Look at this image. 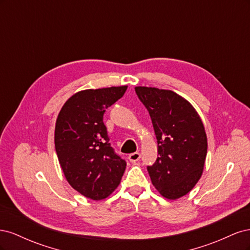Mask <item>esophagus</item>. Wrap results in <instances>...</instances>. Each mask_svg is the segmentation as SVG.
<instances>
[{
	"mask_svg": "<svg viewBox=\"0 0 250 250\" xmlns=\"http://www.w3.org/2000/svg\"><path fill=\"white\" fill-rule=\"evenodd\" d=\"M128 158H129V161L131 162V163H135V162H138L140 158H141V154L139 153V152H134V153H131V154H129V156H128Z\"/></svg>",
	"mask_w": 250,
	"mask_h": 250,
	"instance_id": "esophagus-1",
	"label": "esophagus"
}]
</instances>
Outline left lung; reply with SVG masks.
Wrapping results in <instances>:
<instances>
[{"label": "left lung", "instance_id": "left-lung-1", "mask_svg": "<svg viewBox=\"0 0 250 250\" xmlns=\"http://www.w3.org/2000/svg\"><path fill=\"white\" fill-rule=\"evenodd\" d=\"M152 121L158 157L147 170L164 197L175 200L200 179L208 152L202 121L191 103L169 89L134 88Z\"/></svg>", "mask_w": 250, "mask_h": 250}]
</instances>
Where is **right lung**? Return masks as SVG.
<instances>
[{"label": "right lung", "mask_w": 250, "mask_h": 250, "mask_svg": "<svg viewBox=\"0 0 250 250\" xmlns=\"http://www.w3.org/2000/svg\"><path fill=\"white\" fill-rule=\"evenodd\" d=\"M127 86L85 89L73 95L60 110L55 126V150L73 188L93 200L116 190L126 162L109 143L104 112L123 97Z\"/></svg>", "instance_id": "right-lung-1"}]
</instances>
